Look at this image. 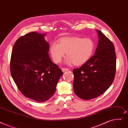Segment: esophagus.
I'll use <instances>...</instances> for the list:
<instances>
[{"label":"esophagus","instance_id":"esophagus-1","mask_svg":"<svg viewBox=\"0 0 128 128\" xmlns=\"http://www.w3.org/2000/svg\"><path fill=\"white\" fill-rule=\"evenodd\" d=\"M62 70L63 72H65L69 70H68V68H62Z\"/></svg>","mask_w":128,"mask_h":128}]
</instances>
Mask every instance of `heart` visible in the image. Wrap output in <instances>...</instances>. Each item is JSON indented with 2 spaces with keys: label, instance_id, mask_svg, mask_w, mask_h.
<instances>
[{
  "label": "heart",
  "instance_id": "1",
  "mask_svg": "<svg viewBox=\"0 0 128 128\" xmlns=\"http://www.w3.org/2000/svg\"><path fill=\"white\" fill-rule=\"evenodd\" d=\"M94 49L95 43L91 38L73 37L62 38L59 44L53 43L50 51L55 63H60L66 53V64L80 65L90 58Z\"/></svg>",
  "mask_w": 128,
  "mask_h": 128
}]
</instances>
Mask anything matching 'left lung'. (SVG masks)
Returning <instances> with one entry per match:
<instances>
[{"label":"left lung","mask_w":128,"mask_h":128,"mask_svg":"<svg viewBox=\"0 0 128 128\" xmlns=\"http://www.w3.org/2000/svg\"><path fill=\"white\" fill-rule=\"evenodd\" d=\"M95 53L80 68H74L73 90L80 98L90 100L102 95L114 79L116 55L112 42L100 30Z\"/></svg>","instance_id":"8db88e82"}]
</instances>
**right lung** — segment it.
<instances>
[{"mask_svg":"<svg viewBox=\"0 0 128 128\" xmlns=\"http://www.w3.org/2000/svg\"><path fill=\"white\" fill-rule=\"evenodd\" d=\"M45 33L31 32L14 44L10 60L12 78L23 95L38 102L51 98L63 74L49 56Z\"/></svg>","mask_w":128,"mask_h":128,"instance_id":"1","label":"right lung"}]
</instances>
